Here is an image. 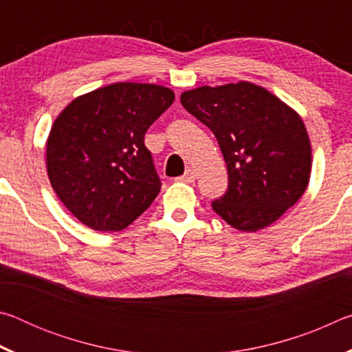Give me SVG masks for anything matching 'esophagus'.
I'll use <instances>...</instances> for the list:
<instances>
[{
  "label": "esophagus",
  "instance_id": "34e87169",
  "mask_svg": "<svg viewBox=\"0 0 352 352\" xmlns=\"http://www.w3.org/2000/svg\"><path fill=\"white\" fill-rule=\"evenodd\" d=\"M195 177H197V174H195V170L194 169H188L182 177H178L177 180L178 182H183V183H192V182H195Z\"/></svg>",
  "mask_w": 352,
  "mask_h": 352
}]
</instances>
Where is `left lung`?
<instances>
[{"label": "left lung", "mask_w": 352, "mask_h": 352, "mask_svg": "<svg viewBox=\"0 0 352 352\" xmlns=\"http://www.w3.org/2000/svg\"><path fill=\"white\" fill-rule=\"evenodd\" d=\"M182 105L217 138L228 190L212 210L243 233H254L294 206L309 184L312 148L300 115L252 82L199 87Z\"/></svg>", "instance_id": "1"}]
</instances>
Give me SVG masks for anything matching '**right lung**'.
<instances>
[{
    "label": "right lung",
    "mask_w": 352,
    "mask_h": 352,
    "mask_svg": "<svg viewBox=\"0 0 352 352\" xmlns=\"http://www.w3.org/2000/svg\"><path fill=\"white\" fill-rule=\"evenodd\" d=\"M175 94L118 82L76 98L52 124L46 169L62 204L96 231H121L157 197L162 182L144 146L147 129Z\"/></svg>",
    "instance_id": "right-lung-1"
}]
</instances>
